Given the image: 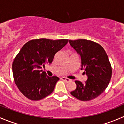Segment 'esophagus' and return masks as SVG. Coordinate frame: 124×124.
I'll return each instance as SVG.
<instances>
[{
  "instance_id": "1",
  "label": "esophagus",
  "mask_w": 124,
  "mask_h": 124,
  "mask_svg": "<svg viewBox=\"0 0 124 124\" xmlns=\"http://www.w3.org/2000/svg\"><path fill=\"white\" fill-rule=\"evenodd\" d=\"M61 79L64 81L67 82V83H68V82H69L70 81V79H69V78H65V77H62V78H61Z\"/></svg>"
}]
</instances>
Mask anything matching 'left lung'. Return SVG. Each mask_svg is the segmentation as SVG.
<instances>
[{
    "instance_id": "1",
    "label": "left lung",
    "mask_w": 124,
    "mask_h": 124,
    "mask_svg": "<svg viewBox=\"0 0 124 124\" xmlns=\"http://www.w3.org/2000/svg\"><path fill=\"white\" fill-rule=\"evenodd\" d=\"M69 43L80 55L81 70H84L87 76L84 84L75 81L76 88L70 93L82 101L95 99L105 91L111 78L112 68L108 57L102 46L94 41L70 40Z\"/></svg>"
}]
</instances>
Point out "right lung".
Wrapping results in <instances>:
<instances>
[{
	"label": "right lung",
	"mask_w": 124,
	"mask_h": 124,
	"mask_svg": "<svg viewBox=\"0 0 124 124\" xmlns=\"http://www.w3.org/2000/svg\"><path fill=\"white\" fill-rule=\"evenodd\" d=\"M68 41L67 39H36L22 47L13 62L12 70L15 84L27 99L41 100L53 92L59 78L49 77L41 69L51 63L55 53Z\"/></svg>",
	"instance_id": "right-lung-1"
}]
</instances>
